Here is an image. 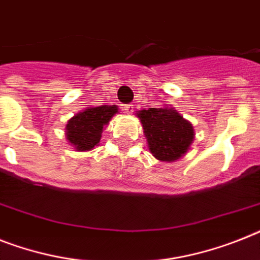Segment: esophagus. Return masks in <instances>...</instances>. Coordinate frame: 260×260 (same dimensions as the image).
I'll return each mask as SVG.
<instances>
[{
  "instance_id": "obj_1",
  "label": "esophagus",
  "mask_w": 260,
  "mask_h": 260,
  "mask_svg": "<svg viewBox=\"0 0 260 260\" xmlns=\"http://www.w3.org/2000/svg\"><path fill=\"white\" fill-rule=\"evenodd\" d=\"M123 108H124V111L126 112V113H131V112H134L135 107H134V105H132V104H125V105H124V107H123Z\"/></svg>"
}]
</instances>
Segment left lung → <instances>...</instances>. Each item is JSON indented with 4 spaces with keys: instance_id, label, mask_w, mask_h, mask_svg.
<instances>
[{
    "instance_id": "8db88e82",
    "label": "left lung",
    "mask_w": 260,
    "mask_h": 260,
    "mask_svg": "<svg viewBox=\"0 0 260 260\" xmlns=\"http://www.w3.org/2000/svg\"><path fill=\"white\" fill-rule=\"evenodd\" d=\"M149 151L156 159L174 161L180 159L193 141V128L172 108H149L137 113Z\"/></svg>"
}]
</instances>
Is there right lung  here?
<instances>
[{"instance_id": "1", "label": "right lung", "mask_w": 260, "mask_h": 260, "mask_svg": "<svg viewBox=\"0 0 260 260\" xmlns=\"http://www.w3.org/2000/svg\"><path fill=\"white\" fill-rule=\"evenodd\" d=\"M116 113L115 105H101L80 112L67 124V139L77 151H89L99 144L103 128Z\"/></svg>"}]
</instances>
